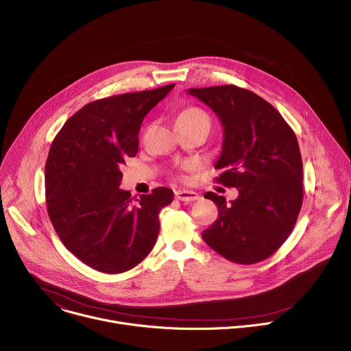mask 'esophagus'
Here are the masks:
<instances>
[{
  "label": "esophagus",
  "instance_id": "esophagus-1",
  "mask_svg": "<svg viewBox=\"0 0 351 351\" xmlns=\"http://www.w3.org/2000/svg\"><path fill=\"white\" fill-rule=\"evenodd\" d=\"M175 195L180 202H195V199L199 198V194L191 190H178Z\"/></svg>",
  "mask_w": 351,
  "mask_h": 351
}]
</instances>
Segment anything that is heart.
<instances>
[{"label":"heart","instance_id":"b5f03b06","mask_svg":"<svg viewBox=\"0 0 351 351\" xmlns=\"http://www.w3.org/2000/svg\"><path fill=\"white\" fill-rule=\"evenodd\" d=\"M178 119H180V121H191V122H204V123L210 125V118L207 117V114L203 112L202 110H198V108L184 110L179 115Z\"/></svg>","mask_w":351,"mask_h":351}]
</instances>
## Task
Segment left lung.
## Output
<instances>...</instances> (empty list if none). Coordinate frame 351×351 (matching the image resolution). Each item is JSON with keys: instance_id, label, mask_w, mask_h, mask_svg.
Here are the masks:
<instances>
[{"instance_id": "left-lung-1", "label": "left lung", "mask_w": 351, "mask_h": 351, "mask_svg": "<svg viewBox=\"0 0 351 351\" xmlns=\"http://www.w3.org/2000/svg\"><path fill=\"white\" fill-rule=\"evenodd\" d=\"M219 118L222 152L218 183L236 187L230 204L213 191L217 221L203 240L236 264H256L285 243L303 204V161L297 137L282 115L256 93L233 84L189 88Z\"/></svg>"}]
</instances>
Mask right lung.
<instances>
[{"label": "right lung", "instance_id": "add662e5", "mask_svg": "<svg viewBox=\"0 0 351 351\" xmlns=\"http://www.w3.org/2000/svg\"><path fill=\"white\" fill-rule=\"evenodd\" d=\"M175 84L97 99L71 117L45 162L48 217L64 245L86 265L121 274L152 252L160 211L173 191L157 187L136 203L119 189L121 165L138 149L144 117Z\"/></svg>", "mask_w": 351, "mask_h": 351}]
</instances>
